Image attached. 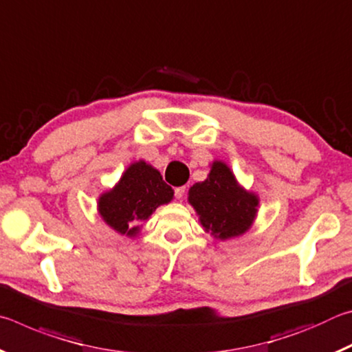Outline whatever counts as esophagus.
Listing matches in <instances>:
<instances>
[{
  "label": "esophagus",
  "mask_w": 352,
  "mask_h": 352,
  "mask_svg": "<svg viewBox=\"0 0 352 352\" xmlns=\"http://www.w3.org/2000/svg\"><path fill=\"white\" fill-rule=\"evenodd\" d=\"M184 192H186V186H180V188H175V197L178 200H182L184 197Z\"/></svg>",
  "instance_id": "1"
}]
</instances>
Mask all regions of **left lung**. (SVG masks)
<instances>
[{
  "label": "left lung",
  "mask_w": 352,
  "mask_h": 352,
  "mask_svg": "<svg viewBox=\"0 0 352 352\" xmlns=\"http://www.w3.org/2000/svg\"><path fill=\"white\" fill-rule=\"evenodd\" d=\"M188 200L204 230L220 241L248 231L259 205L258 195L243 189L223 162H214L206 180L190 186Z\"/></svg>",
  "instance_id": "obj_1"
}]
</instances>
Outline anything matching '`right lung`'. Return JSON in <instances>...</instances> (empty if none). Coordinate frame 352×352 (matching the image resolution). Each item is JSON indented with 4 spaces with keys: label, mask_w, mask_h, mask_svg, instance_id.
<instances>
[{
    "label": "right lung",
    "mask_w": 352,
    "mask_h": 352,
    "mask_svg": "<svg viewBox=\"0 0 352 352\" xmlns=\"http://www.w3.org/2000/svg\"><path fill=\"white\" fill-rule=\"evenodd\" d=\"M174 197V190L166 184L160 172L146 162L132 163L116 186L99 197L98 211L104 222L119 234L135 237L138 223L147 220L160 205Z\"/></svg>",
    "instance_id": "1"
}]
</instances>
